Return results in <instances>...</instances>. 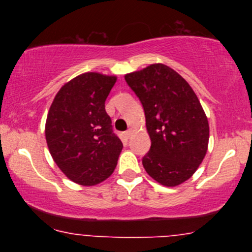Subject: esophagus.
Segmentation results:
<instances>
[{"label":"esophagus","instance_id":"esophagus-1","mask_svg":"<svg viewBox=\"0 0 252 252\" xmlns=\"http://www.w3.org/2000/svg\"><path fill=\"white\" fill-rule=\"evenodd\" d=\"M124 135H125L126 139H129V136L132 135V129H128V130H126V132L124 133Z\"/></svg>","mask_w":252,"mask_h":252}]
</instances>
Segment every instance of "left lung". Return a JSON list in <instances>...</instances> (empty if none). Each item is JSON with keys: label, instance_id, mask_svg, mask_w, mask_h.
<instances>
[{"label": "left lung", "instance_id": "left-lung-1", "mask_svg": "<svg viewBox=\"0 0 252 252\" xmlns=\"http://www.w3.org/2000/svg\"><path fill=\"white\" fill-rule=\"evenodd\" d=\"M146 116L150 150L142 158L144 170L166 187L188 180L204 159L209 123L190 86L164 64H153L125 75Z\"/></svg>", "mask_w": 252, "mask_h": 252}]
</instances>
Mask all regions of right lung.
<instances>
[{"instance_id":"1","label":"right lung","mask_w":252,"mask_h":252,"mask_svg":"<svg viewBox=\"0 0 252 252\" xmlns=\"http://www.w3.org/2000/svg\"><path fill=\"white\" fill-rule=\"evenodd\" d=\"M117 78L96 72L78 75L55 96L46 140L51 157L75 184L94 186L117 166L123 143L113 133L105 99Z\"/></svg>"}]
</instances>
